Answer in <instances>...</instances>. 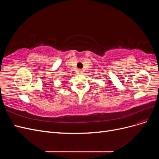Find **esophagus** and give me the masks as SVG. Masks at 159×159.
Instances as JSON below:
<instances>
[{
    "label": "esophagus",
    "instance_id": "obj_1",
    "mask_svg": "<svg viewBox=\"0 0 159 159\" xmlns=\"http://www.w3.org/2000/svg\"><path fill=\"white\" fill-rule=\"evenodd\" d=\"M78 73L79 74H82V70H78Z\"/></svg>",
    "mask_w": 159,
    "mask_h": 159
}]
</instances>
